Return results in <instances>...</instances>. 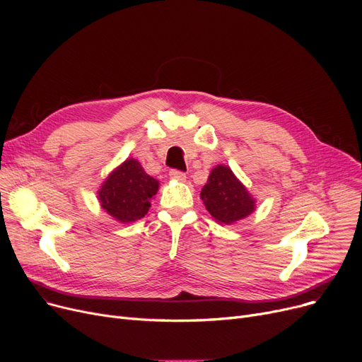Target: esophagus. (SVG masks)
Segmentation results:
<instances>
[{
  "mask_svg": "<svg viewBox=\"0 0 362 362\" xmlns=\"http://www.w3.org/2000/svg\"><path fill=\"white\" fill-rule=\"evenodd\" d=\"M170 177L173 180H177V182H185L186 180V173H183V171H180V170H171Z\"/></svg>",
  "mask_w": 362,
  "mask_h": 362,
  "instance_id": "esophagus-1",
  "label": "esophagus"
}]
</instances>
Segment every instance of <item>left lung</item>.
Here are the masks:
<instances>
[{
  "mask_svg": "<svg viewBox=\"0 0 362 362\" xmlns=\"http://www.w3.org/2000/svg\"><path fill=\"white\" fill-rule=\"evenodd\" d=\"M201 199L216 221L232 224L255 210V199L230 167L216 165L201 191Z\"/></svg>",
  "mask_w": 362,
  "mask_h": 362,
  "instance_id": "obj_1",
  "label": "left lung"
}]
</instances>
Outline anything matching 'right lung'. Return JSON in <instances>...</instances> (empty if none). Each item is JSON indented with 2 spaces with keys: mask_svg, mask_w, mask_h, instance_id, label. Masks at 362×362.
<instances>
[{
  "mask_svg": "<svg viewBox=\"0 0 362 362\" xmlns=\"http://www.w3.org/2000/svg\"><path fill=\"white\" fill-rule=\"evenodd\" d=\"M160 182L145 173L141 163L129 158L114 168L101 185L98 199L101 206L120 223L136 221L148 213L151 199Z\"/></svg>",
  "mask_w": 362,
  "mask_h": 362,
  "instance_id": "1",
  "label": "right lung"
}]
</instances>
